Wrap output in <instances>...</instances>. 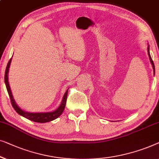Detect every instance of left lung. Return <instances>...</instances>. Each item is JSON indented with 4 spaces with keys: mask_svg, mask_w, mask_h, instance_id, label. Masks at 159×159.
Segmentation results:
<instances>
[{
    "mask_svg": "<svg viewBox=\"0 0 159 159\" xmlns=\"http://www.w3.org/2000/svg\"><path fill=\"white\" fill-rule=\"evenodd\" d=\"M148 54L150 61H151V64H152V66H153V72H154V73H155V66H154L153 61V60H152V58H151V55H150V52H149V46L148 47Z\"/></svg>",
    "mask_w": 159,
    "mask_h": 159,
    "instance_id": "8db88e82",
    "label": "left lung"
}]
</instances>
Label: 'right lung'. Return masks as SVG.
<instances>
[{"mask_svg": "<svg viewBox=\"0 0 159 159\" xmlns=\"http://www.w3.org/2000/svg\"><path fill=\"white\" fill-rule=\"evenodd\" d=\"M12 57L8 61L7 66H6V71H5V84L6 86V89H7L8 95H9L11 102L12 107L13 109H15L16 111L19 114V115L23 116L24 117L26 118V119L32 120L33 122H40V123H44V122H50L52 120H54L57 119L58 117H60L61 115V114L63 112L65 107H66V101H67V96H68V89L66 91V92L65 93V95L63 97V99H62V101L61 102V104L60 105V107L56 109V110L54 111H52V112H47V113H30L27 112V111H23L21 109H20L19 107L17 106V104H16V102L13 99L11 91V89L9 86V84H8V69H9L10 63L11 61Z\"/></svg>", "mask_w": 159, "mask_h": 159, "instance_id": "add662e5", "label": "right lung"}]
</instances>
